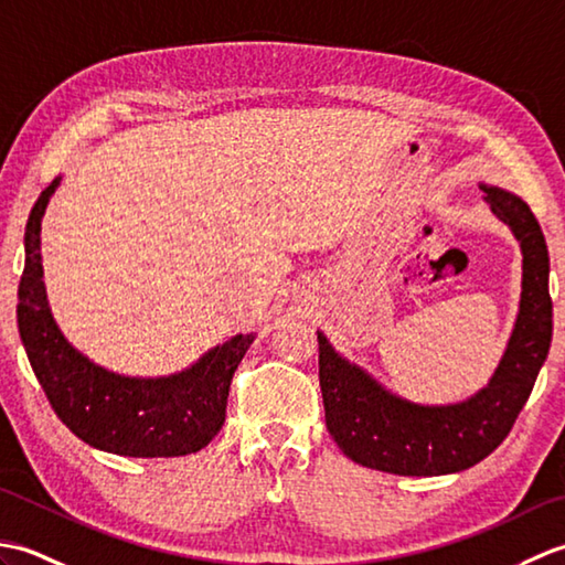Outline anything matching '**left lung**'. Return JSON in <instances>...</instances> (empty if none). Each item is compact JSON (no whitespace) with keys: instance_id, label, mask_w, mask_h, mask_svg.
<instances>
[{"instance_id":"1","label":"left lung","mask_w":565,"mask_h":565,"mask_svg":"<svg viewBox=\"0 0 565 565\" xmlns=\"http://www.w3.org/2000/svg\"><path fill=\"white\" fill-rule=\"evenodd\" d=\"M486 203L522 247V296L508 350L488 386L451 405H419L386 391L318 332L326 425L354 463L395 476L466 471L493 454L524 407L551 347L548 249L532 209L481 184Z\"/></svg>"}]
</instances>
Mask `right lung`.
I'll return each mask as SVG.
<instances>
[{"label": "right lung", "mask_w": 565, "mask_h": 565, "mask_svg": "<svg viewBox=\"0 0 565 565\" xmlns=\"http://www.w3.org/2000/svg\"><path fill=\"white\" fill-rule=\"evenodd\" d=\"M57 184L60 177L31 209L17 306L21 342L55 415L89 447L118 456L167 459L203 449L225 423L233 374L255 334H235L196 364L160 379L121 376L89 362L60 332L43 284L41 221Z\"/></svg>", "instance_id": "1"}]
</instances>
